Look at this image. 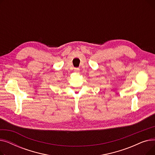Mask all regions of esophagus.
<instances>
[{"label": "esophagus", "mask_w": 155, "mask_h": 155, "mask_svg": "<svg viewBox=\"0 0 155 155\" xmlns=\"http://www.w3.org/2000/svg\"><path fill=\"white\" fill-rule=\"evenodd\" d=\"M79 71H80V69L78 68H75L74 69V71L75 72H79Z\"/></svg>", "instance_id": "1"}]
</instances>
